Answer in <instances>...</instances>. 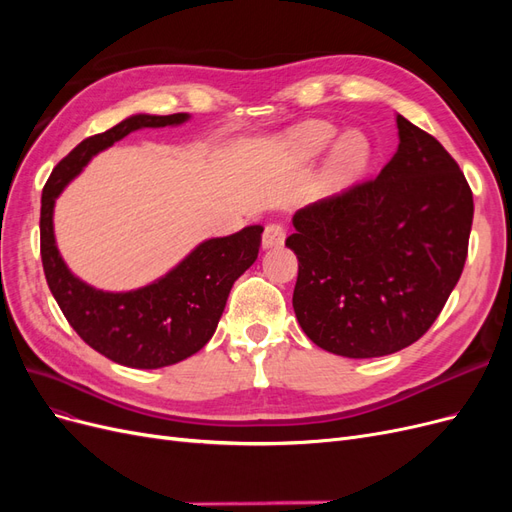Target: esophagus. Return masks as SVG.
<instances>
[{"mask_svg": "<svg viewBox=\"0 0 512 512\" xmlns=\"http://www.w3.org/2000/svg\"><path fill=\"white\" fill-rule=\"evenodd\" d=\"M284 237H286L284 226L277 224V222H269L265 226V232H262V247H265V250H269V247L282 245Z\"/></svg>", "mask_w": 512, "mask_h": 512, "instance_id": "obj_1", "label": "esophagus"}]
</instances>
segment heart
<instances>
[{
    "mask_svg": "<svg viewBox=\"0 0 512 512\" xmlns=\"http://www.w3.org/2000/svg\"><path fill=\"white\" fill-rule=\"evenodd\" d=\"M335 128L327 121H307L288 134V147L301 158H312L331 143ZM369 158V143L361 132H346L335 143L322 170V181L329 188H339L365 168Z\"/></svg>",
    "mask_w": 512,
    "mask_h": 512,
    "instance_id": "heart-1",
    "label": "heart"
}]
</instances>
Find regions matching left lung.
I'll return each instance as SVG.
<instances>
[{
  "mask_svg": "<svg viewBox=\"0 0 512 512\" xmlns=\"http://www.w3.org/2000/svg\"><path fill=\"white\" fill-rule=\"evenodd\" d=\"M399 147L376 179L294 213L292 307L322 350L374 359L440 316L468 256L472 190L436 138L397 115Z\"/></svg>",
  "mask_w": 512,
  "mask_h": 512,
  "instance_id": "1",
  "label": "left lung"
}]
</instances>
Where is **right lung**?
I'll list each match as a JSON object with an SVG mask.
<instances>
[{"label": "right lung", "instance_id": "1", "mask_svg": "<svg viewBox=\"0 0 512 512\" xmlns=\"http://www.w3.org/2000/svg\"><path fill=\"white\" fill-rule=\"evenodd\" d=\"M188 113L132 115L89 136L61 160L42 190L40 254L53 297L70 327L106 359L134 369H158L188 359L213 337L232 284L254 265L262 226L207 239L160 280L130 292H104L79 280L59 256L53 232L55 198L96 153L134 130L179 126Z\"/></svg>", "mask_w": 512, "mask_h": 512}]
</instances>
